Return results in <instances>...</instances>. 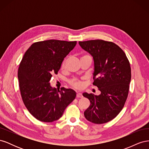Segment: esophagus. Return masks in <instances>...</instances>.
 Instances as JSON below:
<instances>
[{
	"label": "esophagus",
	"mask_w": 149,
	"mask_h": 149,
	"mask_svg": "<svg viewBox=\"0 0 149 149\" xmlns=\"http://www.w3.org/2000/svg\"><path fill=\"white\" fill-rule=\"evenodd\" d=\"M76 97H83L82 93H77V94H76Z\"/></svg>",
	"instance_id": "esophagus-1"
}]
</instances>
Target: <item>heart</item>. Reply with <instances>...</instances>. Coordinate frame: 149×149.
Returning <instances> with one entry per match:
<instances>
[{
  "label": "heart",
  "mask_w": 149,
  "mask_h": 149,
  "mask_svg": "<svg viewBox=\"0 0 149 149\" xmlns=\"http://www.w3.org/2000/svg\"><path fill=\"white\" fill-rule=\"evenodd\" d=\"M89 56L88 55H84L82 57H84V56ZM81 57V58H82ZM65 61H64L62 63V67H63L64 65H65ZM68 83L70 84V85H71L72 87H73L76 89H80L81 88L82 86H83V84H82V81L81 80L78 79V78H74L73 79H70L69 81H68Z\"/></svg>",
  "instance_id": "obj_1"
}]
</instances>
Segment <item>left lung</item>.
Returning a JSON list of instances; mask_svg holds the SVG:
<instances>
[{
    "instance_id": "left-lung-1",
    "label": "left lung",
    "mask_w": 149,
    "mask_h": 149,
    "mask_svg": "<svg viewBox=\"0 0 149 149\" xmlns=\"http://www.w3.org/2000/svg\"><path fill=\"white\" fill-rule=\"evenodd\" d=\"M79 44L93 57V84L101 91L99 96L83 94L91 103L84 117L94 124L106 123L119 114L127 100L131 79L130 63L123 49L113 42L93 40Z\"/></svg>"
}]
</instances>
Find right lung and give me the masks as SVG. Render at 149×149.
I'll use <instances>...</instances> for the list:
<instances>
[{
  "mask_svg": "<svg viewBox=\"0 0 149 149\" xmlns=\"http://www.w3.org/2000/svg\"><path fill=\"white\" fill-rule=\"evenodd\" d=\"M76 45V41L45 40L33 43L24 54L18 70L21 96L30 113L40 121L59 119L76 97L73 89L57 91L49 83Z\"/></svg>",
  "mask_w": 149,
  "mask_h": 149,
  "instance_id": "add662e5",
  "label": "right lung"
}]
</instances>
